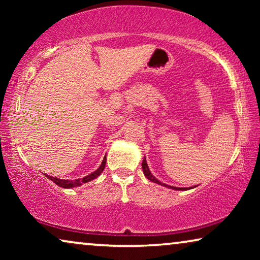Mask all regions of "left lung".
I'll use <instances>...</instances> for the list:
<instances>
[{"label":"left lung","mask_w":260,"mask_h":260,"mask_svg":"<svg viewBox=\"0 0 260 260\" xmlns=\"http://www.w3.org/2000/svg\"><path fill=\"white\" fill-rule=\"evenodd\" d=\"M142 169H143V173H144V176L147 177L148 180H150L151 182L154 183H157V184H161V186H165V187H168V188H172V189H175V190H187L188 188H177V187H173V186H167L166 183H162L159 182V181L156 179V177L152 175L150 173V170H149V167H148V163H147V159H143V162H142Z\"/></svg>","instance_id":"obj_1"}]
</instances>
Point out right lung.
Listing matches in <instances>:
<instances>
[{"mask_svg":"<svg viewBox=\"0 0 260 260\" xmlns=\"http://www.w3.org/2000/svg\"><path fill=\"white\" fill-rule=\"evenodd\" d=\"M105 163H106V157H104L103 159L102 165L99 168L93 172L90 175L83 177V179H77V180H61V179H56V177H53V176H49V175H46L48 177L49 180L53 181L55 184H58L59 187H62V188H73V187H78V186H81L83 183H86L88 181H92L94 180L95 177H98L101 174L103 173V170L105 168Z\"/></svg>","mask_w":260,"mask_h":260,"instance_id":"add662e5","label":"right lung"}]
</instances>
